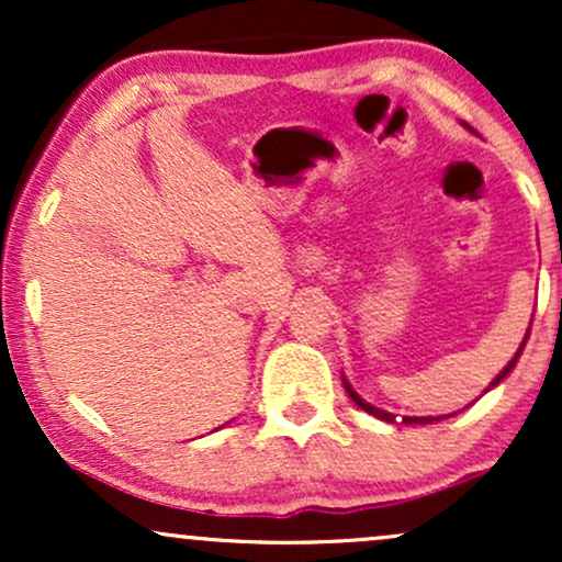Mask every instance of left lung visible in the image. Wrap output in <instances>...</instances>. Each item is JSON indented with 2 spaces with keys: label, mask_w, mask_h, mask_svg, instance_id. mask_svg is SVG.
Instances as JSON below:
<instances>
[{
  "label": "left lung",
  "mask_w": 562,
  "mask_h": 562,
  "mask_svg": "<svg viewBox=\"0 0 562 562\" xmlns=\"http://www.w3.org/2000/svg\"><path fill=\"white\" fill-rule=\"evenodd\" d=\"M526 340H528V333H526ZM526 340L524 344H520V348H518V353H515L513 357V362H509L505 370L499 372V375H496L494 380H492V385H496V383H502V380H505L509 372H513V367H515V362H518V357H520V351H524V346H526ZM492 385H488V389H492ZM344 389H346V393L348 396H351V402L359 406V409H364V412H370V415H375L378 420H385V423H396V415H391V412H385V409H378V406H372V404H367V402H362V398L357 396V393H353V389L351 385L346 383V378H344ZM447 417H451V415H447ZM438 420H443V417H404V425H412V423H420V425H428V423H438Z\"/></svg>",
  "instance_id": "8db88e82"
}]
</instances>
